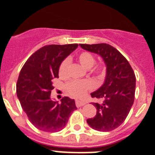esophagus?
Returning a JSON list of instances; mask_svg holds the SVG:
<instances>
[{"mask_svg": "<svg viewBox=\"0 0 155 155\" xmlns=\"http://www.w3.org/2000/svg\"><path fill=\"white\" fill-rule=\"evenodd\" d=\"M75 104H76L77 107H81V106H83V105H85L86 102H83V101H79V100H76Z\"/></svg>", "mask_w": 155, "mask_h": 155, "instance_id": "obj_1", "label": "esophagus"}]
</instances>
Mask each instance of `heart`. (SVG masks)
Returning a JSON list of instances; mask_svg holds the SVG:
<instances>
[{"instance_id":"1","label":"heart","mask_w":155,"mask_h":155,"mask_svg":"<svg viewBox=\"0 0 155 155\" xmlns=\"http://www.w3.org/2000/svg\"><path fill=\"white\" fill-rule=\"evenodd\" d=\"M78 61L83 67L86 69H90L94 66L95 63V58L92 54L87 52H83L78 56ZM71 63L70 58L64 59L61 62L60 68H59V74L60 76L64 77L67 74L68 67ZM95 73L98 74H102V68H98L94 70ZM91 87V83L89 81H78L73 80L71 81L66 84V90L68 94L71 96L75 98H80L85 93L87 90H88Z\"/></svg>"}]
</instances>
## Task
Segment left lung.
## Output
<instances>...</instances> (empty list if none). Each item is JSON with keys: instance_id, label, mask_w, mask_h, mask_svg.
<instances>
[{"instance_id": "8db88e82", "label": "left lung", "mask_w": 155, "mask_h": 155, "mask_svg": "<svg viewBox=\"0 0 155 155\" xmlns=\"http://www.w3.org/2000/svg\"><path fill=\"white\" fill-rule=\"evenodd\" d=\"M79 46L99 55L106 66L104 84L91 93L92 98L102 99V102H93V105L96 107V115L93 118L87 119V123L95 130H113L124 123L134 104L135 74L127 59L110 45L98 43Z\"/></svg>"}]
</instances>
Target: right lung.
<instances>
[{
  "instance_id": "add662e5",
  "label": "right lung",
  "mask_w": 155,
  "mask_h": 155,
  "mask_svg": "<svg viewBox=\"0 0 155 155\" xmlns=\"http://www.w3.org/2000/svg\"><path fill=\"white\" fill-rule=\"evenodd\" d=\"M78 46L76 43L43 46L27 60L20 71L17 96L29 121L40 130L61 131L77 109L74 99L64 97L58 102L51 99L50 94L61 62Z\"/></svg>"
}]
</instances>
